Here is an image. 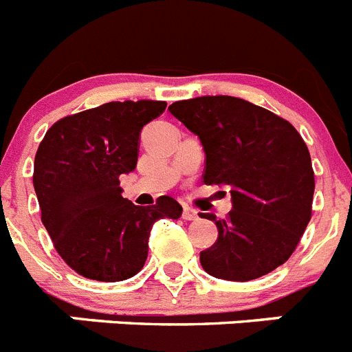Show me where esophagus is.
<instances>
[{"mask_svg":"<svg viewBox=\"0 0 352 352\" xmlns=\"http://www.w3.org/2000/svg\"><path fill=\"white\" fill-rule=\"evenodd\" d=\"M182 218L188 219V221H195V219H198V210L193 209V207L184 206L182 207Z\"/></svg>","mask_w":352,"mask_h":352,"instance_id":"esophagus-1","label":"esophagus"}]
</instances>
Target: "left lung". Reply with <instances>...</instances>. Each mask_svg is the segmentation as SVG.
I'll return each instance as SVG.
<instances>
[{
    "instance_id": "left-lung-1",
    "label": "left lung",
    "mask_w": 352,
    "mask_h": 352,
    "mask_svg": "<svg viewBox=\"0 0 352 352\" xmlns=\"http://www.w3.org/2000/svg\"><path fill=\"white\" fill-rule=\"evenodd\" d=\"M168 109L204 145V182L230 189L227 218L200 212L218 227L216 243L200 252L206 273L248 282L285 264L310 221L316 189L301 134L285 118L230 96L177 100Z\"/></svg>"
}]
</instances>
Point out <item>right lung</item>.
<instances>
[{
    "label": "right lung",
    "mask_w": 352,
    "mask_h": 352,
    "mask_svg": "<svg viewBox=\"0 0 352 352\" xmlns=\"http://www.w3.org/2000/svg\"><path fill=\"white\" fill-rule=\"evenodd\" d=\"M164 100L106 102L58 120L38 145L33 170L42 223L58 255L78 274L122 282L140 273L157 219H179L172 197L138 207L122 197L120 175L138 163L143 125Z\"/></svg>",
    "instance_id": "add662e5"
}]
</instances>
